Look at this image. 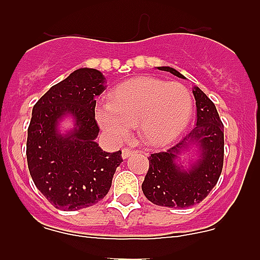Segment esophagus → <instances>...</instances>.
<instances>
[{
	"instance_id": "34e87169",
	"label": "esophagus",
	"mask_w": 260,
	"mask_h": 260,
	"mask_svg": "<svg viewBox=\"0 0 260 260\" xmlns=\"http://www.w3.org/2000/svg\"><path fill=\"white\" fill-rule=\"evenodd\" d=\"M134 153H135V151L132 150V148H123V150H122V157L127 158L128 156L134 155Z\"/></svg>"
}]
</instances>
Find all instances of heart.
<instances>
[{"mask_svg":"<svg viewBox=\"0 0 260 260\" xmlns=\"http://www.w3.org/2000/svg\"><path fill=\"white\" fill-rule=\"evenodd\" d=\"M192 114V96L183 84L150 77L133 78L114 87L108 104L99 105L95 118L114 141L127 139L138 125L139 135L161 147L185 132Z\"/></svg>","mask_w":260,"mask_h":260,"instance_id":"1","label":"heart"}]
</instances>
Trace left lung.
<instances>
[{"instance_id":"obj_1","label":"left lung","mask_w":260,"mask_h":260,"mask_svg":"<svg viewBox=\"0 0 260 260\" xmlns=\"http://www.w3.org/2000/svg\"><path fill=\"white\" fill-rule=\"evenodd\" d=\"M169 71L185 78L169 66ZM197 104V125L189 134L164 152L151 153L150 168L142 183L146 198L153 204L169 208H186L203 201L219 181L224 162V125L215 104L199 87L192 88ZM195 146L199 158L187 168L178 164L179 156Z\"/></svg>"}]
</instances>
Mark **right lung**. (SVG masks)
<instances>
[{
    "label": "right lung",
    "instance_id": "obj_1",
    "mask_svg": "<svg viewBox=\"0 0 260 260\" xmlns=\"http://www.w3.org/2000/svg\"><path fill=\"white\" fill-rule=\"evenodd\" d=\"M105 83L102 71L78 69L50 87L32 109L26 151L29 174L58 210L78 211L102 201L122 162L121 151L105 152L95 141V99ZM65 116H71L75 126L61 133Z\"/></svg>",
    "mask_w": 260,
    "mask_h": 260
}]
</instances>
